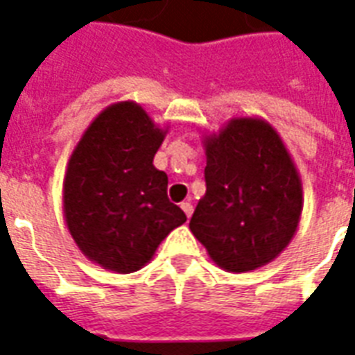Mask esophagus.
Wrapping results in <instances>:
<instances>
[{
    "instance_id": "34e87169",
    "label": "esophagus",
    "mask_w": 355,
    "mask_h": 355,
    "mask_svg": "<svg viewBox=\"0 0 355 355\" xmlns=\"http://www.w3.org/2000/svg\"><path fill=\"white\" fill-rule=\"evenodd\" d=\"M181 209L185 211V216H187V217L193 216V204H191V200H185V202H181Z\"/></svg>"
}]
</instances>
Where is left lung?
Segmentation results:
<instances>
[{"mask_svg": "<svg viewBox=\"0 0 355 355\" xmlns=\"http://www.w3.org/2000/svg\"><path fill=\"white\" fill-rule=\"evenodd\" d=\"M206 195L189 229L227 272L276 259L297 232L302 211L299 172L284 141L263 119H232L204 139Z\"/></svg>", "mask_w": 355, "mask_h": 355, "instance_id": "left-lung-1", "label": "left lung"}]
</instances>
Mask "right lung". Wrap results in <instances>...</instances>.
<instances>
[{
  "mask_svg": "<svg viewBox=\"0 0 355 355\" xmlns=\"http://www.w3.org/2000/svg\"><path fill=\"white\" fill-rule=\"evenodd\" d=\"M164 136L141 105L119 102L90 123L71 153L64 178L66 223L79 250L107 270H139L187 221L168 200V175L153 166Z\"/></svg>",
  "mask_w": 355,
  "mask_h": 355,
  "instance_id": "1",
  "label": "right lung"
}]
</instances>
